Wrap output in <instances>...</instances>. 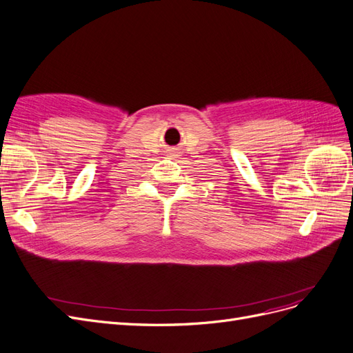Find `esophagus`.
<instances>
[{
  "mask_svg": "<svg viewBox=\"0 0 353 353\" xmlns=\"http://www.w3.org/2000/svg\"><path fill=\"white\" fill-rule=\"evenodd\" d=\"M166 154H168L169 159H178L179 152H178L176 148H168V149H166Z\"/></svg>",
  "mask_w": 353,
  "mask_h": 353,
  "instance_id": "1",
  "label": "esophagus"
}]
</instances>
